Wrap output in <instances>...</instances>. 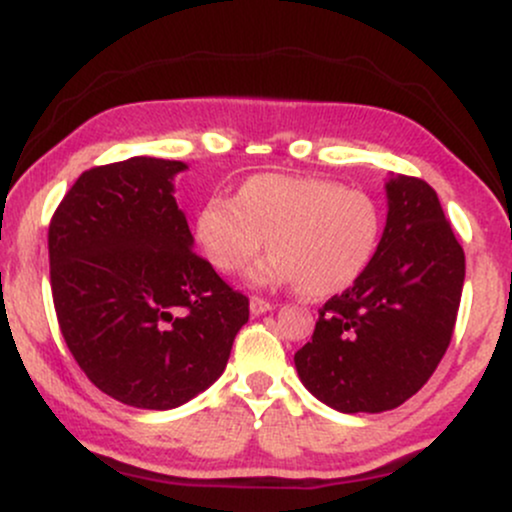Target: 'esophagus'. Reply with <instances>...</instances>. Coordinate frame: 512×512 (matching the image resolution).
Masks as SVG:
<instances>
[{
  "label": "esophagus",
  "mask_w": 512,
  "mask_h": 512,
  "mask_svg": "<svg viewBox=\"0 0 512 512\" xmlns=\"http://www.w3.org/2000/svg\"><path fill=\"white\" fill-rule=\"evenodd\" d=\"M267 310H272V303H269L267 298H260V296L250 298V313L252 315H262V313H267Z\"/></svg>",
  "instance_id": "esophagus-1"
}]
</instances>
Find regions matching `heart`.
Wrapping results in <instances>:
<instances>
[{
  "label": "heart",
  "instance_id": "obj_1",
  "mask_svg": "<svg viewBox=\"0 0 512 512\" xmlns=\"http://www.w3.org/2000/svg\"><path fill=\"white\" fill-rule=\"evenodd\" d=\"M380 233L383 214L368 192L310 175H252L236 199L209 197L195 219L199 248L219 272H243L269 245L260 279L298 281L308 296L354 284Z\"/></svg>",
  "mask_w": 512,
  "mask_h": 512
}]
</instances>
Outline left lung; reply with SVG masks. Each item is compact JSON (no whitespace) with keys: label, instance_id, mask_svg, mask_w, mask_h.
<instances>
[{"label":"left lung","instance_id":"obj_1","mask_svg":"<svg viewBox=\"0 0 512 512\" xmlns=\"http://www.w3.org/2000/svg\"><path fill=\"white\" fill-rule=\"evenodd\" d=\"M378 250L354 286L320 308L293 361L320 402L344 414L395 409L448 351L464 284V252L436 190L392 175Z\"/></svg>","mask_w":512,"mask_h":512}]
</instances>
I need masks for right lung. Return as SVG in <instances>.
Returning <instances> with one entry per match:
<instances>
[{"label": "right lung", "instance_id": "right-lung-1", "mask_svg": "<svg viewBox=\"0 0 512 512\" xmlns=\"http://www.w3.org/2000/svg\"><path fill=\"white\" fill-rule=\"evenodd\" d=\"M182 161L134 156L79 175L52 214L50 286L74 361L137 409H175L226 368L250 301L192 250Z\"/></svg>", "mask_w": 512, "mask_h": 512}]
</instances>
